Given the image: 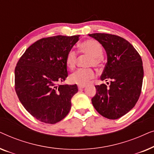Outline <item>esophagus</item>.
Returning <instances> with one entry per match:
<instances>
[{"label":"esophagus","mask_w":154,"mask_h":154,"mask_svg":"<svg viewBox=\"0 0 154 154\" xmlns=\"http://www.w3.org/2000/svg\"><path fill=\"white\" fill-rule=\"evenodd\" d=\"M85 87V85H78V88H79V90L83 89V88H84Z\"/></svg>","instance_id":"obj_1"}]
</instances>
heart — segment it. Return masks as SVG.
I'll use <instances>...</instances> for the list:
<instances>
[{
    "label": "heart",
    "mask_w": 154,
    "mask_h": 154,
    "mask_svg": "<svg viewBox=\"0 0 154 154\" xmlns=\"http://www.w3.org/2000/svg\"><path fill=\"white\" fill-rule=\"evenodd\" d=\"M80 51L81 53L90 56L88 60V66H93L99 68L102 66L103 48L101 44L95 40H86L82 42L79 45ZM77 62V53L73 50H70L67 52L65 62L66 66L72 70L75 68ZM95 73L91 68L80 69L75 71L70 75V81L78 85H85L90 80L94 79Z\"/></svg>",
    "instance_id": "1"
}]
</instances>
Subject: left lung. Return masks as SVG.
I'll list each match as a JSON object with an SVG mask.
<instances>
[{"mask_svg": "<svg viewBox=\"0 0 154 154\" xmlns=\"http://www.w3.org/2000/svg\"><path fill=\"white\" fill-rule=\"evenodd\" d=\"M98 41L107 54V62L101 75L110 81L95 85L92 103L97 111L109 119H118L134 106L142 91L144 69L141 56L123 38L109 33L89 34ZM109 84V83H107Z\"/></svg>", "mask_w": 154, "mask_h": 154, "instance_id": "obj_1", "label": "left lung"}]
</instances>
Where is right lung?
<instances>
[{
  "instance_id": "1",
  "label": "right lung",
  "mask_w": 154,
  "mask_h": 154,
  "mask_svg": "<svg viewBox=\"0 0 154 154\" xmlns=\"http://www.w3.org/2000/svg\"><path fill=\"white\" fill-rule=\"evenodd\" d=\"M80 35L43 38L29 47L17 63L14 89L30 114L45 123L62 121L71 109L76 85H62L68 76L66 55Z\"/></svg>"
}]
</instances>
